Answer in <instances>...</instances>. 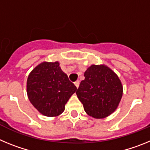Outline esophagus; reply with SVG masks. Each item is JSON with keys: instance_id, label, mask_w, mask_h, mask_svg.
Listing matches in <instances>:
<instances>
[{"instance_id": "esophagus-1", "label": "esophagus", "mask_w": 150, "mask_h": 150, "mask_svg": "<svg viewBox=\"0 0 150 150\" xmlns=\"http://www.w3.org/2000/svg\"><path fill=\"white\" fill-rule=\"evenodd\" d=\"M74 85L76 86V88H79V81H76L75 83H74Z\"/></svg>"}]
</instances>
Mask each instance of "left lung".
I'll list each match as a JSON object with an SVG mask.
<instances>
[{"mask_svg":"<svg viewBox=\"0 0 150 150\" xmlns=\"http://www.w3.org/2000/svg\"><path fill=\"white\" fill-rule=\"evenodd\" d=\"M76 94L84 110L95 119H104L117 109L123 93L121 80L105 64H92L84 74Z\"/></svg>","mask_w":150,"mask_h":150,"instance_id":"1","label":"left lung"}]
</instances>
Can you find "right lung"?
<instances>
[{
	"label": "right lung",
	"instance_id": "right-lung-1",
	"mask_svg": "<svg viewBox=\"0 0 150 150\" xmlns=\"http://www.w3.org/2000/svg\"><path fill=\"white\" fill-rule=\"evenodd\" d=\"M76 87L62 71L59 62H43L29 74L27 94L30 102L41 114L55 117L62 114Z\"/></svg>",
	"mask_w": 150,
	"mask_h": 150
}]
</instances>
